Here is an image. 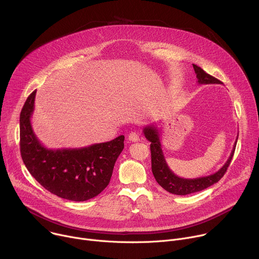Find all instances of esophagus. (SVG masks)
Returning a JSON list of instances; mask_svg holds the SVG:
<instances>
[{"label":"esophagus","instance_id":"obj_1","mask_svg":"<svg viewBox=\"0 0 259 259\" xmlns=\"http://www.w3.org/2000/svg\"><path fill=\"white\" fill-rule=\"evenodd\" d=\"M128 140L132 141V142H137L140 140V137L138 135V133L136 132H130L128 135Z\"/></svg>","mask_w":259,"mask_h":259}]
</instances>
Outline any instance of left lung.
I'll return each instance as SVG.
<instances>
[{
	"label": "left lung",
	"mask_w": 259,
	"mask_h": 259,
	"mask_svg": "<svg viewBox=\"0 0 259 259\" xmlns=\"http://www.w3.org/2000/svg\"><path fill=\"white\" fill-rule=\"evenodd\" d=\"M195 72L197 75L198 83L199 84H220L221 82L217 80L216 78L210 76L204 69H202L200 66L193 64ZM143 133L145 138L151 142V154H152V171L153 174L157 180V182L160 186L167 192L178 195V196H186L193 193L201 192L212 184L218 182L221 177L225 175L227 172L231 161L233 159L236 144L238 137L236 139V142L234 144L233 151L231 153L230 158L228 159L227 163L221 167L217 172L214 174L205 176V177H199L194 179H188V178H182L177 175H175L171 169L169 168L163 151H162V145L160 140V132L158 128L155 125H150L145 128H143ZM239 136V135H238Z\"/></svg>",
	"instance_id": "obj_1"
}]
</instances>
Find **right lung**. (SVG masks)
Listing matches in <instances>:
<instances>
[{
  "label": "right lung",
  "mask_w": 259,
  "mask_h": 259,
  "mask_svg": "<svg viewBox=\"0 0 259 259\" xmlns=\"http://www.w3.org/2000/svg\"><path fill=\"white\" fill-rule=\"evenodd\" d=\"M34 97L35 91L27 97L19 120L20 153L25 167L43 188L62 199L83 202L96 197L109 183L124 149V135L80 149H48L31 127Z\"/></svg>",
  "instance_id": "1"
}]
</instances>
